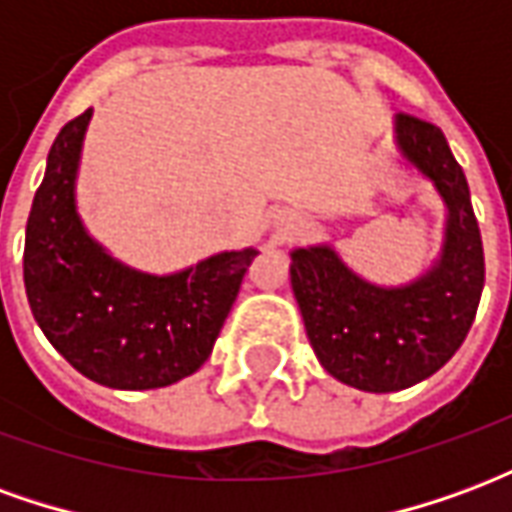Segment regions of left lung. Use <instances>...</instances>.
Returning a JSON list of instances; mask_svg holds the SVG:
<instances>
[{
  "instance_id": "left-lung-1",
  "label": "left lung",
  "mask_w": 512,
  "mask_h": 512,
  "mask_svg": "<svg viewBox=\"0 0 512 512\" xmlns=\"http://www.w3.org/2000/svg\"><path fill=\"white\" fill-rule=\"evenodd\" d=\"M397 145L447 202V241L436 268L406 288L359 279L332 246L296 249L290 285L326 373L365 392H397L433 376L472 329L485 282L469 183L439 126L397 115Z\"/></svg>"
}]
</instances>
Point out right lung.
I'll use <instances>...</instances> for the list:
<instances>
[{"mask_svg": "<svg viewBox=\"0 0 512 512\" xmlns=\"http://www.w3.org/2000/svg\"><path fill=\"white\" fill-rule=\"evenodd\" d=\"M93 109L68 120L49 150L24 244V288L49 343L82 376L112 389H156L211 356L255 249L222 252L172 277L120 266L84 233L73 202Z\"/></svg>", "mask_w": 512, "mask_h": 512, "instance_id": "right-lung-1", "label": "right lung"}]
</instances>
